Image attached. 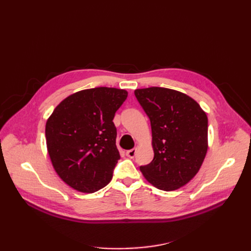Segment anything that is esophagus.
<instances>
[{
    "label": "esophagus",
    "mask_w": 251,
    "mask_h": 251,
    "mask_svg": "<svg viewBox=\"0 0 251 251\" xmlns=\"http://www.w3.org/2000/svg\"><path fill=\"white\" fill-rule=\"evenodd\" d=\"M137 148H134V149H132V150H128V151H126V156L128 157V158H134L135 157V155H136V153H137Z\"/></svg>",
    "instance_id": "34e87169"
}]
</instances>
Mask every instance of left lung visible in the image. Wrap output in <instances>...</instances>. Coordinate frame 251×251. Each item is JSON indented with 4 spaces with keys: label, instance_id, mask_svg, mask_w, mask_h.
I'll return each instance as SVG.
<instances>
[{
    "label": "left lung",
    "instance_id": "8db88e82",
    "mask_svg": "<svg viewBox=\"0 0 251 251\" xmlns=\"http://www.w3.org/2000/svg\"><path fill=\"white\" fill-rule=\"evenodd\" d=\"M135 96L150 118L154 150V159L140 171L155 187L176 191L196 176L206 156V113L192 97L173 89H137Z\"/></svg>",
    "mask_w": 251,
    "mask_h": 251
}]
</instances>
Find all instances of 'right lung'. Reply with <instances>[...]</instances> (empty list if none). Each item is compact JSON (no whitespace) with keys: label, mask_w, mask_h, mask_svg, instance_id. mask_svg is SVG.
<instances>
[{"label":"right lung","mask_w":251,"mask_h":251,"mask_svg":"<svg viewBox=\"0 0 251 251\" xmlns=\"http://www.w3.org/2000/svg\"><path fill=\"white\" fill-rule=\"evenodd\" d=\"M126 97L123 89L81 90L66 97L47 119L53 169L75 191L94 193L111 181L120 159L113 119Z\"/></svg>","instance_id":"right-lung-1"}]
</instances>
